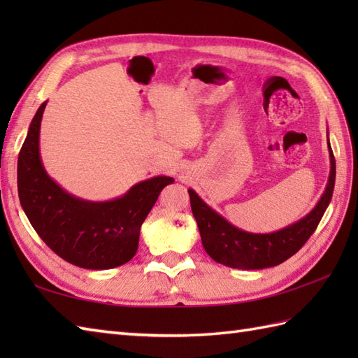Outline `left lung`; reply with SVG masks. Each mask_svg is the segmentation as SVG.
<instances>
[{
  "mask_svg": "<svg viewBox=\"0 0 358 358\" xmlns=\"http://www.w3.org/2000/svg\"><path fill=\"white\" fill-rule=\"evenodd\" d=\"M328 149L331 171L322 199L308 215L275 232L254 234L238 229L208 206L194 189H189L192 214L199 224L203 248L212 260L234 269H264L283 263L289 257L299 252L317 229L332 199L334 185H336V158L332 154L329 138Z\"/></svg>",
  "mask_w": 358,
  "mask_h": 358,
  "instance_id": "1",
  "label": "left lung"
}]
</instances>
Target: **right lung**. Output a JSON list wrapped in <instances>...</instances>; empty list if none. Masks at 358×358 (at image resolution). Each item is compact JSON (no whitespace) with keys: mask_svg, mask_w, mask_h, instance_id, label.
<instances>
[{"mask_svg":"<svg viewBox=\"0 0 358 358\" xmlns=\"http://www.w3.org/2000/svg\"><path fill=\"white\" fill-rule=\"evenodd\" d=\"M44 101L18 155L21 208L36 234L63 260L85 269H112L136 254L140 229L171 177H152L109 201L78 199L53 181L40 155Z\"/></svg>","mask_w":358,"mask_h":358,"instance_id":"right-lung-1","label":"right lung"}]
</instances>
